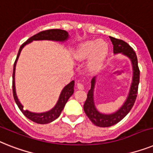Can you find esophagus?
<instances>
[{
	"label": "esophagus",
	"instance_id": "obj_1",
	"mask_svg": "<svg viewBox=\"0 0 153 153\" xmlns=\"http://www.w3.org/2000/svg\"><path fill=\"white\" fill-rule=\"evenodd\" d=\"M77 88L79 89V90H84V84H81V83H79V82H78L77 83Z\"/></svg>",
	"mask_w": 153,
	"mask_h": 153
}]
</instances>
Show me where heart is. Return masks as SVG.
Segmentation results:
<instances>
[{
    "mask_svg": "<svg viewBox=\"0 0 153 153\" xmlns=\"http://www.w3.org/2000/svg\"><path fill=\"white\" fill-rule=\"evenodd\" d=\"M109 51L108 44L105 40H91L79 45L74 57L77 61L89 59L88 69L91 72H96L102 67Z\"/></svg>",
    "mask_w": 153,
    "mask_h": 153,
    "instance_id": "1",
    "label": "heart"
}]
</instances>
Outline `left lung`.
I'll use <instances>...</instances> for the list:
<instances>
[{
	"instance_id": "left-lung-1",
	"label": "left lung",
	"mask_w": 153,
	"mask_h": 153,
	"mask_svg": "<svg viewBox=\"0 0 153 153\" xmlns=\"http://www.w3.org/2000/svg\"><path fill=\"white\" fill-rule=\"evenodd\" d=\"M113 45L114 55L121 54L130 59L132 65V80L127 94V98L123 104L117 111L112 113H103L98 110L94 104V88L96 85L97 76H94L91 81V89L88 93V98L84 105V110L86 115L92 123L98 127H108L119 123L129 113L133 107L137 94V88L139 84L140 71L137 65V59L133 48L127 43L122 40H118L113 36H109Z\"/></svg>"
}]
</instances>
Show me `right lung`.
<instances>
[{"instance_id":"obj_1","label":"right lung","mask_w":153,"mask_h":153,"mask_svg":"<svg viewBox=\"0 0 153 153\" xmlns=\"http://www.w3.org/2000/svg\"><path fill=\"white\" fill-rule=\"evenodd\" d=\"M69 38H70V36H69L68 32H66L65 30H59V29L45 30V31L40 32L36 34V35L31 36L24 44H22V46L20 47L19 50L17 58H16V60L15 62V64H14L13 76H12V88H13L14 99L16 101L18 107L19 108L20 110L22 111V113L28 119L36 123H40V124L49 123L55 120H56L60 116L62 111L65 104H66V102H67L68 99L72 96V94H74V83L75 82H74V80H72L70 83H69L67 85H65L63 88L61 93H60L59 99L57 101L56 104L50 110L43 112V113H33V112H30L29 110H25L23 108V105L20 102L19 99L17 96V94H16V80H15L16 63H17L19 57L20 55V53H21L24 47L26 46V45L30 44V43L34 41V40H51V41H55V42L64 43L65 41H67Z\"/></svg>"}]
</instances>
